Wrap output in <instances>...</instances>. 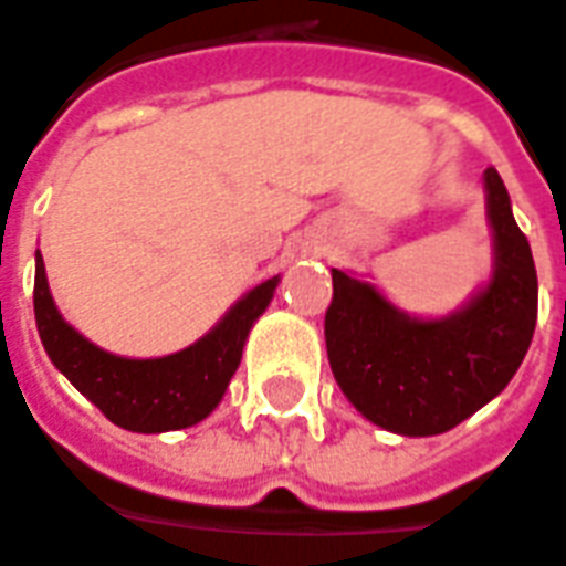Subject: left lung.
I'll use <instances>...</instances> for the list:
<instances>
[{"mask_svg": "<svg viewBox=\"0 0 566 566\" xmlns=\"http://www.w3.org/2000/svg\"><path fill=\"white\" fill-rule=\"evenodd\" d=\"M495 234L486 291L446 321H416L370 284L332 270L326 353L350 403L400 437H437L478 412L523 365L537 323V270L493 166L484 171Z\"/></svg>", "mask_w": 566, "mask_h": 566, "instance_id": "1", "label": "left lung"}]
</instances>
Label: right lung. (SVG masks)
Listing matches in <instances>:
<instances>
[{
	"instance_id": "right-lung-1",
	"label": "right lung",
	"mask_w": 566,
	"mask_h": 566,
	"mask_svg": "<svg viewBox=\"0 0 566 566\" xmlns=\"http://www.w3.org/2000/svg\"><path fill=\"white\" fill-rule=\"evenodd\" d=\"M275 279L249 291L210 335L163 359H120L94 347L62 321L50 296L41 252L34 254V321L43 350L112 424L163 433L198 424L216 409L243 356L245 335L273 300Z\"/></svg>"
}]
</instances>
